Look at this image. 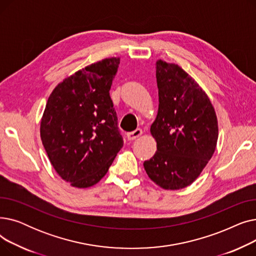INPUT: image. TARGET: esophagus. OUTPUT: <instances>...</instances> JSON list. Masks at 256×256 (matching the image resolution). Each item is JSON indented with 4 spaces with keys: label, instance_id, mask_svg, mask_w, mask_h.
I'll return each mask as SVG.
<instances>
[{
    "label": "esophagus",
    "instance_id": "34e87169",
    "mask_svg": "<svg viewBox=\"0 0 256 256\" xmlns=\"http://www.w3.org/2000/svg\"><path fill=\"white\" fill-rule=\"evenodd\" d=\"M142 135V130L141 128H136L135 130H132L130 132L126 134V137L128 140H135L136 138L140 137Z\"/></svg>",
    "mask_w": 256,
    "mask_h": 256
}]
</instances>
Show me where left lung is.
<instances>
[{
  "mask_svg": "<svg viewBox=\"0 0 256 256\" xmlns=\"http://www.w3.org/2000/svg\"><path fill=\"white\" fill-rule=\"evenodd\" d=\"M156 74L160 104L150 132L156 152L143 165L158 186L178 190L199 176L214 154L218 121L206 92L178 65L158 60Z\"/></svg>",
  "mask_w": 256,
  "mask_h": 256,
  "instance_id": "left-lung-1",
  "label": "left lung"
}]
</instances>
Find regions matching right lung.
I'll return each mask as SVG.
<instances>
[{
	"label": "right lung",
	"mask_w": 256,
	"mask_h": 256,
	"mask_svg": "<svg viewBox=\"0 0 256 256\" xmlns=\"http://www.w3.org/2000/svg\"><path fill=\"white\" fill-rule=\"evenodd\" d=\"M119 63L108 58L85 67L48 100L40 136L52 167L74 186L98 182L124 146L110 96Z\"/></svg>",
	"instance_id": "right-lung-1"
}]
</instances>
